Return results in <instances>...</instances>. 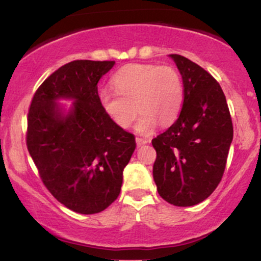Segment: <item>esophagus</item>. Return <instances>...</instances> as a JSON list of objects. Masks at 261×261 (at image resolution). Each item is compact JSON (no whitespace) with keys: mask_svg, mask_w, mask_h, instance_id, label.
I'll return each mask as SVG.
<instances>
[{"mask_svg":"<svg viewBox=\"0 0 261 261\" xmlns=\"http://www.w3.org/2000/svg\"><path fill=\"white\" fill-rule=\"evenodd\" d=\"M149 140L147 139H143V137H136V145L139 146H142V145H146V143H148Z\"/></svg>","mask_w":261,"mask_h":261,"instance_id":"obj_1","label":"esophagus"}]
</instances>
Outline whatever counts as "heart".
Here are the masks:
<instances>
[{
  "label": "heart",
  "mask_w": 261,
  "mask_h": 261,
  "mask_svg": "<svg viewBox=\"0 0 261 261\" xmlns=\"http://www.w3.org/2000/svg\"><path fill=\"white\" fill-rule=\"evenodd\" d=\"M115 89L104 88L99 101L104 113L118 126H131L141 112L137 130L148 134L158 120L172 122L180 113L184 87L176 68L169 65L142 64L122 68L113 77Z\"/></svg>",
  "instance_id": "obj_1"
}]
</instances>
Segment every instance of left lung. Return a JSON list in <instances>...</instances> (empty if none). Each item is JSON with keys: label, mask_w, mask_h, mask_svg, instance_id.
<instances>
[{"label": "left lung", "mask_w": 261, "mask_h": 261, "mask_svg": "<svg viewBox=\"0 0 261 261\" xmlns=\"http://www.w3.org/2000/svg\"><path fill=\"white\" fill-rule=\"evenodd\" d=\"M170 58L181 74L184 100L174 124L152 140L153 179L162 199L185 207L207 199L220 184L233 125L220 83L184 56Z\"/></svg>", "instance_id": "obj_1"}]
</instances>
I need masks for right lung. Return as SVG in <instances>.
Segmentation results:
<instances>
[{"label": "right lung", "instance_id": "add662e5", "mask_svg": "<svg viewBox=\"0 0 261 261\" xmlns=\"http://www.w3.org/2000/svg\"><path fill=\"white\" fill-rule=\"evenodd\" d=\"M115 61L74 60L41 83L28 112L27 147L41 181L66 207L98 214L118 199L135 136L104 113L98 82ZM73 99L67 116L56 100Z\"/></svg>", "mask_w": 261, "mask_h": 261}]
</instances>
